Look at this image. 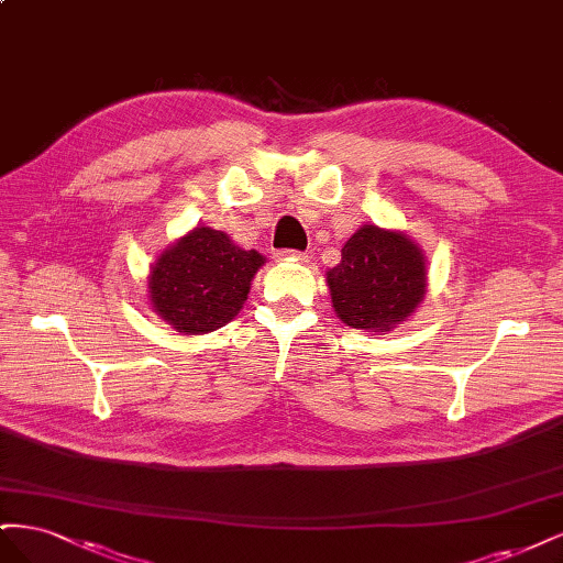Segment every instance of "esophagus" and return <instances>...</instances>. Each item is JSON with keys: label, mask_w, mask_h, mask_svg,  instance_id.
<instances>
[{"label": "esophagus", "mask_w": 563, "mask_h": 563, "mask_svg": "<svg viewBox=\"0 0 563 563\" xmlns=\"http://www.w3.org/2000/svg\"><path fill=\"white\" fill-rule=\"evenodd\" d=\"M277 258H282V261H300V263H305V261H308V253H302V251H279V253H277Z\"/></svg>", "instance_id": "1"}]
</instances>
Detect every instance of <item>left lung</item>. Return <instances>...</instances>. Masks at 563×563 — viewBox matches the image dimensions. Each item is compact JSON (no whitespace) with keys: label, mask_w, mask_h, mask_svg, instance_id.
<instances>
[{"label":"left lung","mask_w":563,"mask_h":563,"mask_svg":"<svg viewBox=\"0 0 563 563\" xmlns=\"http://www.w3.org/2000/svg\"><path fill=\"white\" fill-rule=\"evenodd\" d=\"M335 314L347 327L385 333L416 312L428 286L422 249L404 232L362 225L327 272Z\"/></svg>","instance_id":"left-lung-1"}]
</instances>
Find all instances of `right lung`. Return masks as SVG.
<instances>
[{
	"label": "right lung",
	"instance_id": "right-lung-1",
	"mask_svg": "<svg viewBox=\"0 0 563 563\" xmlns=\"http://www.w3.org/2000/svg\"><path fill=\"white\" fill-rule=\"evenodd\" d=\"M265 255L244 251L225 232L195 228L168 246L150 269V305L183 335L230 323L249 298Z\"/></svg>",
	"mask_w": 563,
	"mask_h": 563
}]
</instances>
